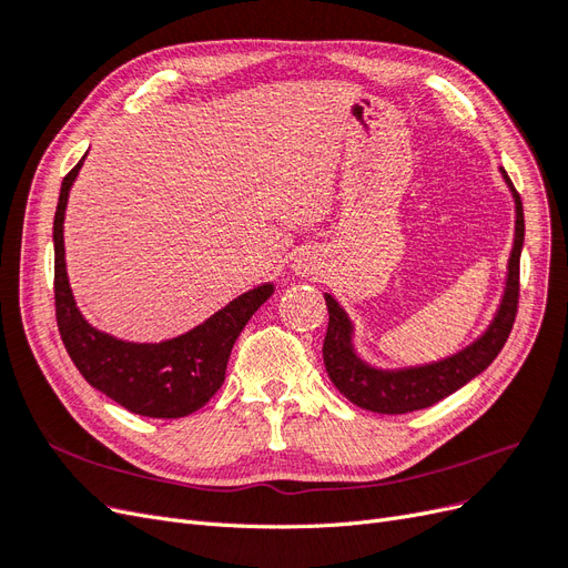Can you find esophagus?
<instances>
[{
  "instance_id": "esophagus-1",
  "label": "esophagus",
  "mask_w": 568,
  "mask_h": 568,
  "mask_svg": "<svg viewBox=\"0 0 568 568\" xmlns=\"http://www.w3.org/2000/svg\"><path fill=\"white\" fill-rule=\"evenodd\" d=\"M294 270H296V274H301V277H313V274L320 272V263L313 253H301V255H296Z\"/></svg>"
}]
</instances>
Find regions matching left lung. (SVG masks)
I'll return each instance as SVG.
<instances>
[{
    "instance_id": "obj_1",
    "label": "left lung",
    "mask_w": 568,
    "mask_h": 568,
    "mask_svg": "<svg viewBox=\"0 0 568 568\" xmlns=\"http://www.w3.org/2000/svg\"><path fill=\"white\" fill-rule=\"evenodd\" d=\"M503 175L511 189L514 203H517V227H514V248L509 255L507 286L500 311H497L488 332L474 341L469 348L424 367H409L398 372L374 369L353 353V326L346 313L341 311V305L329 294L324 296L326 311H329V326H326L322 346L324 367L332 384L357 407L379 412V415H407V412L432 407L434 403L448 398L450 393L471 382L503 351L519 311V257L524 246L521 196L514 189L505 170Z\"/></svg>"
}]
</instances>
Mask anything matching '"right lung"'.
Returning <instances> with one entry per match:
<instances>
[{
    "mask_svg": "<svg viewBox=\"0 0 568 568\" xmlns=\"http://www.w3.org/2000/svg\"><path fill=\"white\" fill-rule=\"evenodd\" d=\"M82 161L63 178L54 215V303L63 346L90 386L134 415L156 419L192 415L225 382L234 341L274 288L272 284L257 286L196 329L163 343H128L97 332L75 307L63 261L65 203Z\"/></svg>",
    "mask_w": 568,
    "mask_h": 568,
    "instance_id": "right-lung-1",
    "label": "right lung"
}]
</instances>
